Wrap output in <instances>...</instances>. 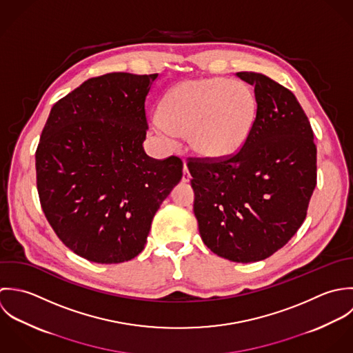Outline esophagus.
I'll use <instances>...</instances> for the list:
<instances>
[{
    "label": "esophagus",
    "mask_w": 353,
    "mask_h": 353,
    "mask_svg": "<svg viewBox=\"0 0 353 353\" xmlns=\"http://www.w3.org/2000/svg\"><path fill=\"white\" fill-rule=\"evenodd\" d=\"M181 180H183V183H188L191 180V173L188 170V166H187L185 161H184V169H183V179Z\"/></svg>",
    "instance_id": "34e87169"
}]
</instances>
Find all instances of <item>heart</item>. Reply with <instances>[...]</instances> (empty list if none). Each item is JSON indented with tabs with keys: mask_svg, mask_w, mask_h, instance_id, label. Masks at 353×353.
I'll use <instances>...</instances> for the list:
<instances>
[{
	"mask_svg": "<svg viewBox=\"0 0 353 353\" xmlns=\"http://www.w3.org/2000/svg\"><path fill=\"white\" fill-rule=\"evenodd\" d=\"M258 117L254 90L241 80L205 77L174 85L159 106V132L188 138L205 158L237 154L250 139Z\"/></svg>",
	"mask_w": 353,
	"mask_h": 353,
	"instance_id": "b5f03b06",
	"label": "heart"
}]
</instances>
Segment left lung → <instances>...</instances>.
<instances>
[{
	"instance_id": "left-lung-1",
	"label": "left lung",
	"mask_w": 353,
	"mask_h": 353,
	"mask_svg": "<svg viewBox=\"0 0 353 353\" xmlns=\"http://www.w3.org/2000/svg\"><path fill=\"white\" fill-rule=\"evenodd\" d=\"M236 74L255 87L250 139L229 158H188L187 165L203 243L221 258L250 263L272 256L304 222L316 185V145L292 91L262 73Z\"/></svg>"
}]
</instances>
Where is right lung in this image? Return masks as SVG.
Wrapping results in <instances>:
<instances>
[{
  "instance_id": "obj_1",
  "label": "right lung",
  "mask_w": 353,
  "mask_h": 353,
  "mask_svg": "<svg viewBox=\"0 0 353 353\" xmlns=\"http://www.w3.org/2000/svg\"><path fill=\"white\" fill-rule=\"evenodd\" d=\"M158 73L85 80L50 110L35 152L42 210L59 239L95 263L139 255L161 203L183 177L179 157L144 152V102Z\"/></svg>"
}]
</instances>
